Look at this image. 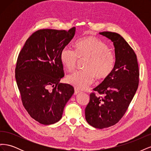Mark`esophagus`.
I'll list each match as a JSON object with an SVG mask.
<instances>
[{
  "instance_id": "34e87169",
  "label": "esophagus",
  "mask_w": 151,
  "mask_h": 151,
  "mask_svg": "<svg viewBox=\"0 0 151 151\" xmlns=\"http://www.w3.org/2000/svg\"><path fill=\"white\" fill-rule=\"evenodd\" d=\"M81 92V91H79V90H78V89H77V88H75L74 89V94H78V93H79Z\"/></svg>"
}]
</instances>
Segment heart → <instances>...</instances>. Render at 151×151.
<instances>
[{"label": "heart", "instance_id": "obj_1", "mask_svg": "<svg viewBox=\"0 0 151 151\" xmlns=\"http://www.w3.org/2000/svg\"><path fill=\"white\" fill-rule=\"evenodd\" d=\"M83 70H76L67 76L68 83L79 89H85L94 81L95 77L104 79L111 74L115 62L114 53L102 40L88 37L76 43V50L70 45L64 47L60 60L68 70L76 67L80 60H85Z\"/></svg>", "mask_w": 151, "mask_h": 151}]
</instances>
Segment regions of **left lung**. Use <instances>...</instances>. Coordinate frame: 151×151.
<instances>
[{
    "mask_svg": "<svg viewBox=\"0 0 151 151\" xmlns=\"http://www.w3.org/2000/svg\"><path fill=\"white\" fill-rule=\"evenodd\" d=\"M111 40L115 47V63L109 76L90 94L85 109L86 120L96 129L115 125L125 115L138 88L139 70L134 50L116 33H99Z\"/></svg>",
    "mask_w": 151,
    "mask_h": 151,
    "instance_id": "left-lung-1",
    "label": "left lung"
}]
</instances>
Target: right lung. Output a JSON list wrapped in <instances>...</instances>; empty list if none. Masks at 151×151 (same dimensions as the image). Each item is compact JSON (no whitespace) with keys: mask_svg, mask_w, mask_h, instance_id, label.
Wrapping results in <instances>:
<instances>
[{"mask_svg":"<svg viewBox=\"0 0 151 151\" xmlns=\"http://www.w3.org/2000/svg\"><path fill=\"white\" fill-rule=\"evenodd\" d=\"M76 28L43 29L32 34L18 55L15 77L22 104L31 118L43 125L61 119L73 87L60 83L64 76L62 48L75 35Z\"/></svg>","mask_w":151,"mask_h":151,"instance_id":"right-lung-1","label":"right lung"}]
</instances>
